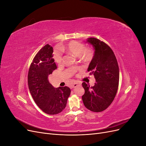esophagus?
<instances>
[{
    "instance_id": "34e87169",
    "label": "esophagus",
    "mask_w": 146,
    "mask_h": 146,
    "mask_svg": "<svg viewBox=\"0 0 146 146\" xmlns=\"http://www.w3.org/2000/svg\"><path fill=\"white\" fill-rule=\"evenodd\" d=\"M78 85H80V84L78 83H74L73 84V85L72 86V88H76V87H77V86H78Z\"/></svg>"
}]
</instances>
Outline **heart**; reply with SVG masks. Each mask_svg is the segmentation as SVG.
Wrapping results in <instances>:
<instances>
[{
	"instance_id": "obj_1",
	"label": "heart",
	"mask_w": 146,
	"mask_h": 146,
	"mask_svg": "<svg viewBox=\"0 0 146 146\" xmlns=\"http://www.w3.org/2000/svg\"><path fill=\"white\" fill-rule=\"evenodd\" d=\"M85 46L84 44L76 41H72L66 46L61 48V49L71 53L76 56H80L85 61H89L93 57L94 52L91 48L85 49ZM54 57L56 63H60L62 61V55L58 49H56L54 51Z\"/></svg>"
}]
</instances>
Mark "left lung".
I'll list each match as a JSON object with an SVG mask.
<instances>
[{"label":"left lung","instance_id":"1","mask_svg":"<svg viewBox=\"0 0 146 146\" xmlns=\"http://www.w3.org/2000/svg\"><path fill=\"white\" fill-rule=\"evenodd\" d=\"M86 42L94 48V55L88 68L96 79L91 86L82 83L85 94L82 100L85 107L91 111L101 112L113 101L119 86V70L113 51L107 44L95 38H88Z\"/></svg>","mask_w":146,"mask_h":146}]
</instances>
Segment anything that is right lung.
Instances as JSON below:
<instances>
[{
  "label": "right lung",
  "instance_id": "add662e5",
  "mask_svg": "<svg viewBox=\"0 0 146 146\" xmlns=\"http://www.w3.org/2000/svg\"><path fill=\"white\" fill-rule=\"evenodd\" d=\"M52 54L51 46H44L35 55L28 73L29 88L33 100L43 112L50 115L63 111L70 94L69 87L55 88L48 82V75L57 68Z\"/></svg>",
  "mask_w": 146,
  "mask_h": 146
}]
</instances>
